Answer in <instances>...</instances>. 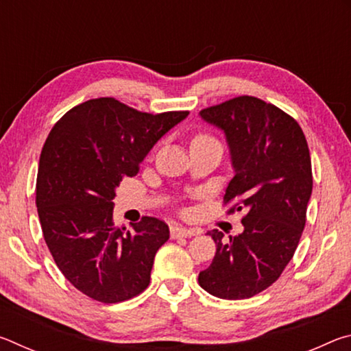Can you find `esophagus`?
I'll list each match as a JSON object with an SVG mask.
<instances>
[{
  "label": "esophagus",
  "mask_w": 351,
  "mask_h": 351,
  "mask_svg": "<svg viewBox=\"0 0 351 351\" xmlns=\"http://www.w3.org/2000/svg\"><path fill=\"white\" fill-rule=\"evenodd\" d=\"M170 235L171 239H187V237L198 235V230L182 228V226H173V228H170Z\"/></svg>",
  "instance_id": "esophagus-1"
}]
</instances>
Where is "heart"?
<instances>
[{"mask_svg": "<svg viewBox=\"0 0 351 351\" xmlns=\"http://www.w3.org/2000/svg\"><path fill=\"white\" fill-rule=\"evenodd\" d=\"M193 141H213V139L209 138V136H206V134H198Z\"/></svg>", "mask_w": 351, "mask_h": 351, "instance_id": "b5f03b06", "label": "heart"}]
</instances>
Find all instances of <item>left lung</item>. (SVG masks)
I'll list each match as a JSON object with an SVG mask.
<instances>
[{
  "instance_id": "8db88e82",
  "label": "left lung",
  "mask_w": 351,
  "mask_h": 351,
  "mask_svg": "<svg viewBox=\"0 0 351 351\" xmlns=\"http://www.w3.org/2000/svg\"><path fill=\"white\" fill-rule=\"evenodd\" d=\"M206 122L223 130L235 175L224 204L246 210L245 230L217 245L210 266L199 272L201 288L219 299H249L271 287L289 263L306 221L313 190L311 158L295 119L252 96H240L199 111Z\"/></svg>"
}]
</instances>
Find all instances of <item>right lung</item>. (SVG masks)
I'll list each match as a JSON object with an SVG mask.
<instances>
[{"label":"right lung","mask_w":351,"mask_h":351,"mask_svg":"<svg viewBox=\"0 0 351 351\" xmlns=\"http://www.w3.org/2000/svg\"><path fill=\"white\" fill-rule=\"evenodd\" d=\"M187 114H150L99 97L71 108L47 136L37 176L41 230L62 274L91 299L117 304L150 283L169 226L144 217L133 230L117 228L112 199L122 178L138 175L153 145Z\"/></svg>","instance_id":"1"}]
</instances>
